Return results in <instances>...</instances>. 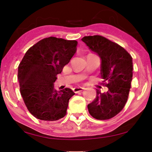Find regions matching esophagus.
<instances>
[{"label": "esophagus", "mask_w": 152, "mask_h": 152, "mask_svg": "<svg viewBox=\"0 0 152 152\" xmlns=\"http://www.w3.org/2000/svg\"><path fill=\"white\" fill-rule=\"evenodd\" d=\"M84 88H82V87H76L73 89V91L75 93H80L84 91Z\"/></svg>", "instance_id": "obj_1"}]
</instances>
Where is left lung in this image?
<instances>
[{
  "label": "left lung",
  "mask_w": 152,
  "mask_h": 152,
  "mask_svg": "<svg viewBox=\"0 0 152 152\" xmlns=\"http://www.w3.org/2000/svg\"><path fill=\"white\" fill-rule=\"evenodd\" d=\"M89 49L101 59V76L106 93L97 89L95 99L88 105L91 115L97 120L113 118L123 109L127 101L133 77L132 57L124 48L102 36L82 39Z\"/></svg>",
  "instance_id": "8db88e82"
}]
</instances>
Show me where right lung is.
I'll return each instance as SVG.
<instances>
[{
	"label": "right lung",
	"mask_w": 152,
	"mask_h": 152,
	"mask_svg": "<svg viewBox=\"0 0 152 152\" xmlns=\"http://www.w3.org/2000/svg\"><path fill=\"white\" fill-rule=\"evenodd\" d=\"M77 41L50 37L41 39L26 52L18 68L20 92L30 113L37 119L56 121L66 114L75 93L66 88L57 91V75L69 63Z\"/></svg>",
	"instance_id": "obj_1"
}]
</instances>
